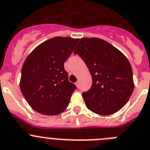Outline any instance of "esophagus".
<instances>
[{
	"label": "esophagus",
	"instance_id": "obj_1",
	"mask_svg": "<svg viewBox=\"0 0 150 150\" xmlns=\"http://www.w3.org/2000/svg\"><path fill=\"white\" fill-rule=\"evenodd\" d=\"M75 85H76V86H77V87H79V82H78V81H77L76 82V83H75Z\"/></svg>",
	"mask_w": 150,
	"mask_h": 150
}]
</instances>
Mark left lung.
Returning a JSON list of instances; mask_svg holds the SVG:
<instances>
[{
	"label": "left lung",
	"instance_id": "8db88e82",
	"mask_svg": "<svg viewBox=\"0 0 150 150\" xmlns=\"http://www.w3.org/2000/svg\"><path fill=\"white\" fill-rule=\"evenodd\" d=\"M74 54L86 63L92 84L82 96L86 107L100 115L119 111L134 90L132 67L121 51L98 38H83Z\"/></svg>",
	"mask_w": 150,
	"mask_h": 150
}]
</instances>
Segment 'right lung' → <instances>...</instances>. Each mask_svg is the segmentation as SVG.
<instances>
[{
  "instance_id": "right-lung-1",
  "label": "right lung",
  "mask_w": 150,
  "mask_h": 150,
  "mask_svg": "<svg viewBox=\"0 0 150 150\" xmlns=\"http://www.w3.org/2000/svg\"><path fill=\"white\" fill-rule=\"evenodd\" d=\"M78 40L52 38L35 47L26 58L21 69L20 88L35 111L56 115L67 108L76 86L68 81L64 64Z\"/></svg>"
}]
</instances>
